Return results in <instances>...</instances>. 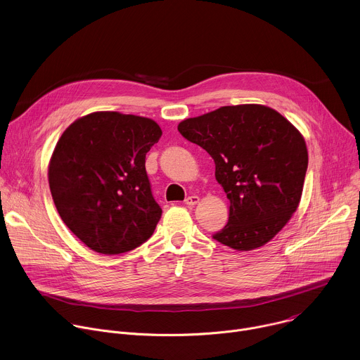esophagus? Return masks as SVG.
Returning a JSON list of instances; mask_svg holds the SVG:
<instances>
[{
    "label": "esophagus",
    "instance_id": "esophagus-1",
    "mask_svg": "<svg viewBox=\"0 0 360 360\" xmlns=\"http://www.w3.org/2000/svg\"><path fill=\"white\" fill-rule=\"evenodd\" d=\"M198 202H199V196H196V195H191L185 199V203L188 205V207H193V205H196Z\"/></svg>",
    "mask_w": 360,
    "mask_h": 360
}]
</instances>
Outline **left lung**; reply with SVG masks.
<instances>
[{"instance_id":"8db88e82","label":"left lung","mask_w":360,"mask_h":360,"mask_svg":"<svg viewBox=\"0 0 360 360\" xmlns=\"http://www.w3.org/2000/svg\"><path fill=\"white\" fill-rule=\"evenodd\" d=\"M207 150L229 199V219L214 239L236 250L269 242L300 202L307 169L302 134L278 111L258 104L221 107L178 125Z\"/></svg>"}]
</instances>
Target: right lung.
Returning <instances> with one entry per match:
<instances>
[{
    "label": "right lung",
    "instance_id": "1",
    "mask_svg": "<svg viewBox=\"0 0 360 360\" xmlns=\"http://www.w3.org/2000/svg\"><path fill=\"white\" fill-rule=\"evenodd\" d=\"M162 135L149 118L112 111L74 121L48 167L57 211L89 249L118 255L150 238L162 210L150 192L146 152Z\"/></svg>",
    "mask_w": 360,
    "mask_h": 360
}]
</instances>
